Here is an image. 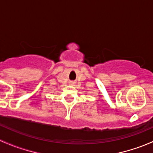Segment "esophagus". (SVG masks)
<instances>
[{"instance_id":"obj_1","label":"esophagus","mask_w":153,"mask_h":153,"mask_svg":"<svg viewBox=\"0 0 153 153\" xmlns=\"http://www.w3.org/2000/svg\"><path fill=\"white\" fill-rule=\"evenodd\" d=\"M72 83V84H74V83Z\"/></svg>"}]
</instances>
